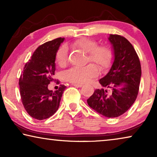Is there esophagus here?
<instances>
[{
	"instance_id": "obj_1",
	"label": "esophagus",
	"mask_w": 157,
	"mask_h": 157,
	"mask_svg": "<svg viewBox=\"0 0 157 157\" xmlns=\"http://www.w3.org/2000/svg\"><path fill=\"white\" fill-rule=\"evenodd\" d=\"M71 85L75 87H81L83 86L82 84H80V83H72Z\"/></svg>"
}]
</instances>
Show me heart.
<instances>
[{"mask_svg": "<svg viewBox=\"0 0 157 157\" xmlns=\"http://www.w3.org/2000/svg\"><path fill=\"white\" fill-rule=\"evenodd\" d=\"M73 48H78L87 53V61L95 63L100 69L109 67L112 59V52L108 46L98 45L95 40L89 38H79L71 44ZM56 62L60 67H65L68 63V53L66 46H61L56 53ZM98 74L94 64L83 67H71L64 74L66 81L73 83H87Z\"/></svg>", "mask_w": 157, "mask_h": 157, "instance_id": "heart-1", "label": "heart"}]
</instances>
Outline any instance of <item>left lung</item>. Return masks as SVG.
Instances as JSON below:
<instances>
[{
  "mask_svg": "<svg viewBox=\"0 0 157 157\" xmlns=\"http://www.w3.org/2000/svg\"><path fill=\"white\" fill-rule=\"evenodd\" d=\"M109 40L113 46L114 61L108 74L99 80L103 88L96 89L87 103L100 114L115 118L125 113L136 101L141 68L136 51L126 38L111 34Z\"/></svg>",
  "mask_w": 157,
  "mask_h": 157,
  "instance_id": "obj_1",
  "label": "left lung"
}]
</instances>
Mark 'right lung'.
<instances>
[{"label":"right lung","instance_id":"add662e5","mask_svg":"<svg viewBox=\"0 0 157 157\" xmlns=\"http://www.w3.org/2000/svg\"><path fill=\"white\" fill-rule=\"evenodd\" d=\"M64 38L46 42L36 49L19 78L20 94L27 113L37 120L53 116L59 109L66 86L60 85L56 91H50L48 85L55 74V58ZM57 83H59L57 81Z\"/></svg>","mask_w":157,"mask_h":157}]
</instances>
